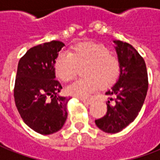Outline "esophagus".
I'll return each mask as SVG.
<instances>
[{
  "label": "esophagus",
  "mask_w": 160,
  "mask_h": 160,
  "mask_svg": "<svg viewBox=\"0 0 160 160\" xmlns=\"http://www.w3.org/2000/svg\"><path fill=\"white\" fill-rule=\"evenodd\" d=\"M81 102H83L86 104H91V103L93 102V101L90 100V99H81Z\"/></svg>",
  "instance_id": "1"
}]
</instances>
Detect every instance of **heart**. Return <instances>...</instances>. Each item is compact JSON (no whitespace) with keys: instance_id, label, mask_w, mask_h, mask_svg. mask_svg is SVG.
Masks as SVG:
<instances>
[{"instance_id":"b5f03b06","label":"heart","mask_w":160,"mask_h":160,"mask_svg":"<svg viewBox=\"0 0 160 160\" xmlns=\"http://www.w3.org/2000/svg\"><path fill=\"white\" fill-rule=\"evenodd\" d=\"M83 69V79L67 88V94L77 98H87L101 87L110 88L120 75V62L105 45L95 43H80L73 45L69 53L60 52L56 58L54 70L64 82H70Z\"/></svg>"}]
</instances>
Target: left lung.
Returning a JSON list of instances; mask_svg holds the SVG:
<instances>
[{
	"label": "left lung",
	"instance_id": "8db88e82",
	"mask_svg": "<svg viewBox=\"0 0 160 160\" xmlns=\"http://www.w3.org/2000/svg\"><path fill=\"white\" fill-rule=\"evenodd\" d=\"M120 62V76L106 92L109 96L107 113L95 124L107 133H117L134 121L143 107L148 90V75L144 58L128 43L114 41Z\"/></svg>",
	"mask_w": 160,
	"mask_h": 160
}]
</instances>
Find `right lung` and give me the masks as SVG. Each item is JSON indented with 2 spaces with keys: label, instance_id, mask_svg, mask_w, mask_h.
Wrapping results in <instances>:
<instances>
[{
  "label": "right lung",
  "instance_id": "1",
  "mask_svg": "<svg viewBox=\"0 0 160 160\" xmlns=\"http://www.w3.org/2000/svg\"><path fill=\"white\" fill-rule=\"evenodd\" d=\"M65 44L51 41L34 46L21 58L16 72L14 98L22 119L39 134L61 129L69 99L58 95L61 84L55 80L54 63Z\"/></svg>",
  "mask_w": 160,
  "mask_h": 160
}]
</instances>
